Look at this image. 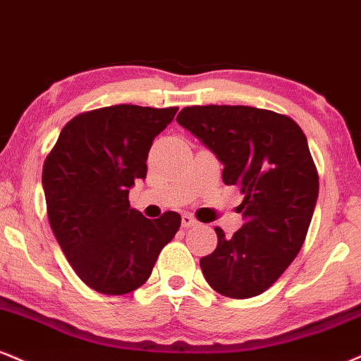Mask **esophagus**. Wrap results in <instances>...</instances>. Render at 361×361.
<instances>
[{
    "label": "esophagus",
    "instance_id": "esophagus-1",
    "mask_svg": "<svg viewBox=\"0 0 361 361\" xmlns=\"http://www.w3.org/2000/svg\"><path fill=\"white\" fill-rule=\"evenodd\" d=\"M198 222L197 220L193 219L192 215H188V214H185L183 216H181V227L183 228H190V227H195V225H197Z\"/></svg>",
    "mask_w": 361,
    "mask_h": 361
}]
</instances>
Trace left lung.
Instances as JSON below:
<instances>
[{
    "instance_id": "8db88e82",
    "label": "left lung",
    "mask_w": 361,
    "mask_h": 361,
    "mask_svg": "<svg viewBox=\"0 0 361 361\" xmlns=\"http://www.w3.org/2000/svg\"><path fill=\"white\" fill-rule=\"evenodd\" d=\"M224 164L225 185L244 200L245 224L200 260L216 293L262 294L296 259L310 228L319 180L302 129L288 116L249 106H193L176 117Z\"/></svg>"
}]
</instances>
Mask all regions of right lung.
I'll use <instances>...</instances> for the list:
<instances>
[{
	"label": "right lung",
	"instance_id": "right-lung-1",
	"mask_svg": "<svg viewBox=\"0 0 361 361\" xmlns=\"http://www.w3.org/2000/svg\"><path fill=\"white\" fill-rule=\"evenodd\" d=\"M176 111L119 104L84 112L47 156L50 227L77 276L97 293L119 296L145 284L180 228L176 212L149 220L129 205L134 181L146 178L151 145Z\"/></svg>",
	"mask_w": 361,
	"mask_h": 361
}]
</instances>
